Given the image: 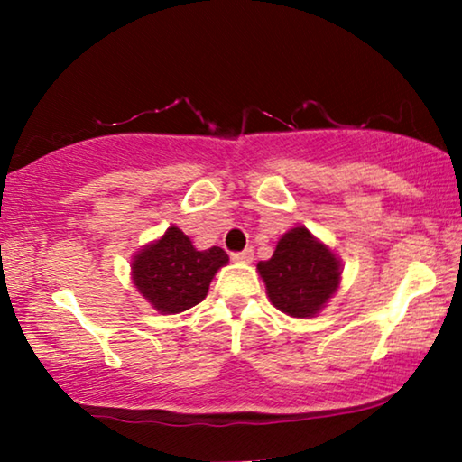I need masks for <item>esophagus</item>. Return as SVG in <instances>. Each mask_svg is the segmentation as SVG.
I'll return each instance as SVG.
<instances>
[{"label":"esophagus","instance_id":"34e87169","mask_svg":"<svg viewBox=\"0 0 462 462\" xmlns=\"http://www.w3.org/2000/svg\"><path fill=\"white\" fill-rule=\"evenodd\" d=\"M231 258L236 263H252V258H254V250L245 248L242 252H236V254H231Z\"/></svg>","mask_w":462,"mask_h":462}]
</instances>
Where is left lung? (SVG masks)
I'll list each match as a JSON object with an SVG mask.
<instances>
[{"label":"left lung","mask_w":462,"mask_h":462,"mask_svg":"<svg viewBox=\"0 0 462 462\" xmlns=\"http://www.w3.org/2000/svg\"><path fill=\"white\" fill-rule=\"evenodd\" d=\"M271 305L290 318H315L338 292L343 264L307 226L283 233L269 261L256 264Z\"/></svg>","instance_id":"1"}]
</instances>
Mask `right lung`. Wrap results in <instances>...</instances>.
I'll return each mask as SVG.
<instances>
[{
  "mask_svg": "<svg viewBox=\"0 0 462 462\" xmlns=\"http://www.w3.org/2000/svg\"><path fill=\"white\" fill-rule=\"evenodd\" d=\"M229 263L223 248L198 250L179 226H168L155 242L132 256L130 275L143 299L162 315L187 311L206 299L210 282Z\"/></svg>",
  "mask_w": 462,
  "mask_h": 462,
  "instance_id": "obj_1",
  "label": "right lung"
}]
</instances>
